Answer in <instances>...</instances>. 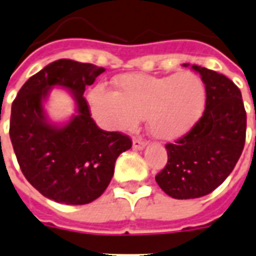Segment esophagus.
I'll return each instance as SVG.
<instances>
[{"instance_id": "obj_1", "label": "esophagus", "mask_w": 256, "mask_h": 256, "mask_svg": "<svg viewBox=\"0 0 256 256\" xmlns=\"http://www.w3.org/2000/svg\"><path fill=\"white\" fill-rule=\"evenodd\" d=\"M145 145H146V142L145 141H142V140L140 138H134L133 140V148L134 150H144Z\"/></svg>"}]
</instances>
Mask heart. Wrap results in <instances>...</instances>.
<instances>
[{"label":"heart","mask_w":256,"mask_h":256,"mask_svg":"<svg viewBox=\"0 0 256 256\" xmlns=\"http://www.w3.org/2000/svg\"><path fill=\"white\" fill-rule=\"evenodd\" d=\"M119 92L102 86L92 92L96 116L106 128L133 130L146 118L150 134L160 140H176L193 128L203 115L207 89L193 72L155 76L124 75L118 82Z\"/></svg>","instance_id":"1"}]
</instances>
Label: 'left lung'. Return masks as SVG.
Returning <instances> with one entry per match:
<instances>
[{"mask_svg":"<svg viewBox=\"0 0 256 256\" xmlns=\"http://www.w3.org/2000/svg\"><path fill=\"white\" fill-rule=\"evenodd\" d=\"M192 70L206 84V110L189 133L166 145L168 160L155 177L162 190L174 198H202L218 188L233 172L246 142L247 114L240 89L212 70Z\"/></svg>","mask_w":256,"mask_h":256,"instance_id":"left-lung-1","label":"left lung"}]
</instances>
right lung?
I'll return each instance as SVG.
<instances>
[{
  "label": "right lung",
  "instance_id": "add662e5",
  "mask_svg": "<svg viewBox=\"0 0 256 256\" xmlns=\"http://www.w3.org/2000/svg\"><path fill=\"white\" fill-rule=\"evenodd\" d=\"M106 71L94 64L60 58L32 75L12 102L9 136L27 181L58 203H92L111 182L115 162L132 140L98 128L84 97L86 86ZM70 90L77 114L66 125L47 119L43 108L50 90Z\"/></svg>",
  "mask_w": 256,
  "mask_h": 256
}]
</instances>
